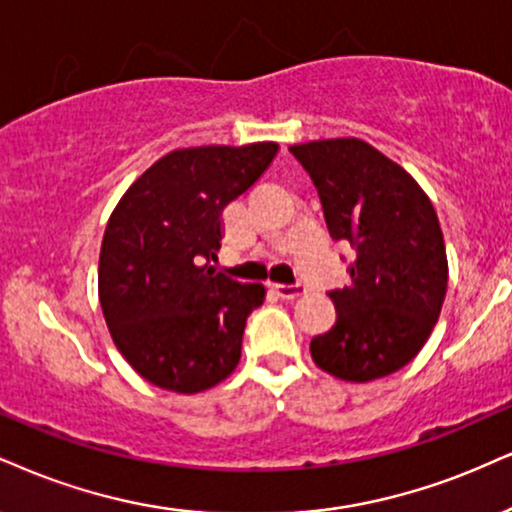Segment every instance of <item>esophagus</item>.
Returning a JSON list of instances; mask_svg holds the SVG:
<instances>
[{
	"instance_id": "1",
	"label": "esophagus",
	"mask_w": 512,
	"mask_h": 512,
	"mask_svg": "<svg viewBox=\"0 0 512 512\" xmlns=\"http://www.w3.org/2000/svg\"><path fill=\"white\" fill-rule=\"evenodd\" d=\"M273 292L280 296V299L294 301V299H299V296L306 294V287L304 285H273Z\"/></svg>"
}]
</instances>
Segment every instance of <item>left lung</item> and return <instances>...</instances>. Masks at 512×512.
I'll return each instance as SVG.
<instances>
[{
	"instance_id": "left-lung-1",
	"label": "left lung",
	"mask_w": 512,
	"mask_h": 512,
	"mask_svg": "<svg viewBox=\"0 0 512 512\" xmlns=\"http://www.w3.org/2000/svg\"><path fill=\"white\" fill-rule=\"evenodd\" d=\"M332 239L349 242L351 285L330 299L337 320L311 339L313 363L344 382L401 370L425 346L449 282L437 211L413 175L358 137L294 144Z\"/></svg>"
}]
</instances>
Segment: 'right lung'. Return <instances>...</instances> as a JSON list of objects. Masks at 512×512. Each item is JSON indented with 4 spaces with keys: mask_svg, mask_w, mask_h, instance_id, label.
<instances>
[{
    "mask_svg": "<svg viewBox=\"0 0 512 512\" xmlns=\"http://www.w3.org/2000/svg\"><path fill=\"white\" fill-rule=\"evenodd\" d=\"M277 149H175L113 208L99 254V304L116 349L156 387L199 394L237 368L246 315L266 289L230 280L208 261L223 239V208L256 185Z\"/></svg>",
    "mask_w": 512,
    "mask_h": 512,
    "instance_id": "right-lung-1",
    "label": "right lung"
}]
</instances>
